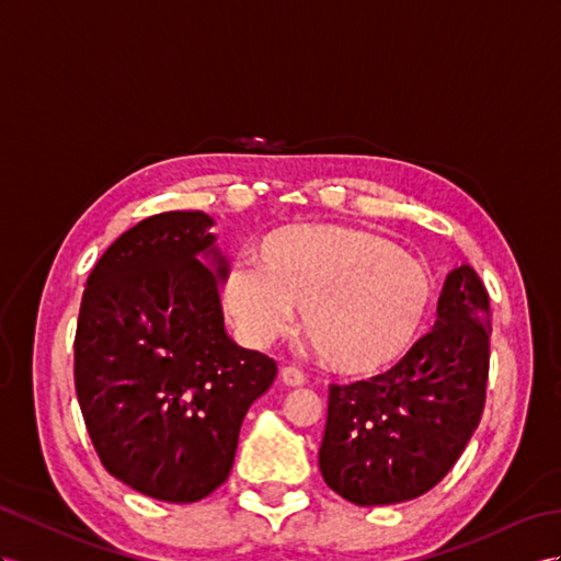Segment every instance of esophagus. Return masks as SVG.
Masks as SVG:
<instances>
[{
    "mask_svg": "<svg viewBox=\"0 0 561 561\" xmlns=\"http://www.w3.org/2000/svg\"><path fill=\"white\" fill-rule=\"evenodd\" d=\"M279 377L286 386H304L306 383V375L298 367H282Z\"/></svg>",
    "mask_w": 561,
    "mask_h": 561,
    "instance_id": "1",
    "label": "esophagus"
}]
</instances>
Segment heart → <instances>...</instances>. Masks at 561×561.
Segmentation results:
<instances>
[{
  "label": "heart",
  "mask_w": 561,
  "mask_h": 561,
  "mask_svg": "<svg viewBox=\"0 0 561 561\" xmlns=\"http://www.w3.org/2000/svg\"><path fill=\"white\" fill-rule=\"evenodd\" d=\"M261 265H234L222 308L239 332L267 343L300 308L320 360L343 375H371L417 339L431 306L426 267L391 241L341 225H289L257 247Z\"/></svg>",
  "instance_id": "1"
}]
</instances>
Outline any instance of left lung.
I'll use <instances>...</instances> for the list:
<instances>
[{"label":"left lung","instance_id":"obj_1","mask_svg":"<svg viewBox=\"0 0 561 561\" xmlns=\"http://www.w3.org/2000/svg\"><path fill=\"white\" fill-rule=\"evenodd\" d=\"M491 308L477 272L445 277L436 324L396 367L367 381L329 386L320 471L360 507L396 505L431 491L479 426Z\"/></svg>","mask_w":561,"mask_h":561}]
</instances>
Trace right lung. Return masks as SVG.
<instances>
[{"label":"right lung","instance_id":"1","mask_svg":"<svg viewBox=\"0 0 561 561\" xmlns=\"http://www.w3.org/2000/svg\"><path fill=\"white\" fill-rule=\"evenodd\" d=\"M201 210L158 213L99 257L82 294L76 391L111 477L163 502H196L232 471L239 428L277 377L229 339L227 261Z\"/></svg>","mask_w":561,"mask_h":561}]
</instances>
